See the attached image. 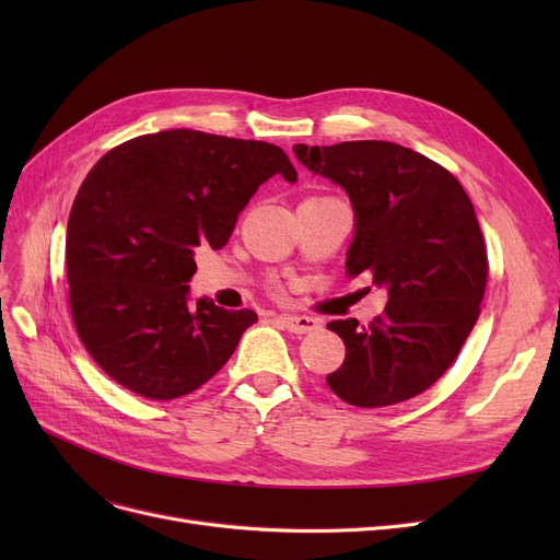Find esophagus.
Returning a JSON list of instances; mask_svg holds the SVG:
<instances>
[{
    "instance_id": "1",
    "label": "esophagus",
    "mask_w": 560,
    "mask_h": 560,
    "mask_svg": "<svg viewBox=\"0 0 560 560\" xmlns=\"http://www.w3.org/2000/svg\"><path fill=\"white\" fill-rule=\"evenodd\" d=\"M277 319L292 334H311L319 327V322L311 315H279Z\"/></svg>"
}]
</instances>
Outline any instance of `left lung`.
<instances>
[{
	"label": "left lung",
	"mask_w": 560,
	"mask_h": 560,
	"mask_svg": "<svg viewBox=\"0 0 560 560\" xmlns=\"http://www.w3.org/2000/svg\"><path fill=\"white\" fill-rule=\"evenodd\" d=\"M295 156L345 188L354 206L347 275L370 272L388 288L384 313L368 327L354 317L327 325L347 349L329 388L359 408L424 393L450 370L481 313L488 254L472 201L450 170L395 142L298 144Z\"/></svg>",
	"instance_id": "left-lung-1"
}]
</instances>
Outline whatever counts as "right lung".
I'll use <instances>...</instances> for the list:
<instances>
[{"label": "right lung", "mask_w": 560, "mask_h": 560, "mask_svg": "<svg viewBox=\"0 0 560 560\" xmlns=\"http://www.w3.org/2000/svg\"><path fill=\"white\" fill-rule=\"evenodd\" d=\"M298 182L277 144L170 129L131 138L88 172L72 203L70 311L93 361L127 390L176 399L231 359L258 315L188 304L197 247L222 249L270 176Z\"/></svg>", "instance_id": "right-lung-1"}]
</instances>
